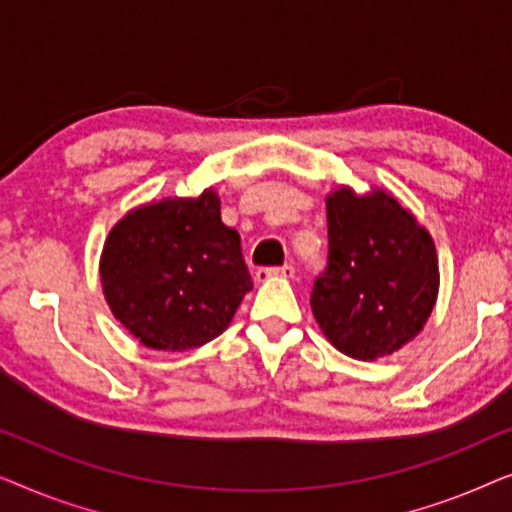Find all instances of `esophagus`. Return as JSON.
<instances>
[{
  "label": "esophagus",
  "mask_w": 512,
  "mask_h": 512,
  "mask_svg": "<svg viewBox=\"0 0 512 512\" xmlns=\"http://www.w3.org/2000/svg\"><path fill=\"white\" fill-rule=\"evenodd\" d=\"M293 272H296V268H293L291 263L282 265V268H258L256 270V279H258V282H268V279H272V277L291 279Z\"/></svg>",
  "instance_id": "esophagus-1"
}]
</instances>
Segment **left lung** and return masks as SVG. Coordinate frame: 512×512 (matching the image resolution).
Segmentation results:
<instances>
[{
    "mask_svg": "<svg viewBox=\"0 0 512 512\" xmlns=\"http://www.w3.org/2000/svg\"><path fill=\"white\" fill-rule=\"evenodd\" d=\"M328 263L312 289L314 319L359 361L394 354L422 331L438 298L429 230L394 195L340 186L326 198Z\"/></svg>",
    "mask_w": 512,
    "mask_h": 512,
    "instance_id": "8db88e82",
    "label": "left lung"
}]
</instances>
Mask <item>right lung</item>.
<instances>
[{
  "label": "right lung",
  "instance_id": "1",
  "mask_svg": "<svg viewBox=\"0 0 512 512\" xmlns=\"http://www.w3.org/2000/svg\"><path fill=\"white\" fill-rule=\"evenodd\" d=\"M100 279L114 317L144 347L163 352L221 335L254 286L214 188L125 214L104 242Z\"/></svg>",
  "mask_w": 512,
  "mask_h": 512
}]
</instances>
